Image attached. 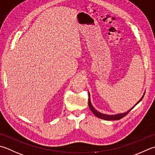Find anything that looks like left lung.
<instances>
[{"instance_id": "obj_1", "label": "left lung", "mask_w": 155, "mask_h": 155, "mask_svg": "<svg viewBox=\"0 0 155 155\" xmlns=\"http://www.w3.org/2000/svg\"><path fill=\"white\" fill-rule=\"evenodd\" d=\"M144 97V95L142 97V98L139 100V101L135 105H137L139 102H140L141 100L143 99ZM89 108L90 110H91V111L93 112V113L94 114V115H95V116L99 117V118H101V119H103V120H120L122 119V117H125L127 114H128L129 112L131 111L133 108H134L135 106H134L132 109H130V110L129 111H128L127 112H126V113H124V114H117V115H114V116H108V115H105V114H103L101 113H99V112H98L97 111L95 108H94L92 105H91V100H90V95L89 94Z\"/></svg>"}]
</instances>
